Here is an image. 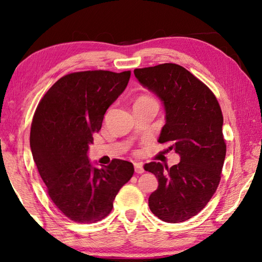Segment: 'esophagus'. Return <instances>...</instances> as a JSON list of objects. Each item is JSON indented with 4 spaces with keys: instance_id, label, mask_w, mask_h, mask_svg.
I'll return each instance as SVG.
<instances>
[{
    "instance_id": "34e87169",
    "label": "esophagus",
    "mask_w": 262,
    "mask_h": 262,
    "mask_svg": "<svg viewBox=\"0 0 262 262\" xmlns=\"http://www.w3.org/2000/svg\"><path fill=\"white\" fill-rule=\"evenodd\" d=\"M135 171L137 173H142L144 171L142 164H140V162H135Z\"/></svg>"
}]
</instances>
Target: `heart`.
<instances>
[{"label":"heart","instance_id":"heart-1","mask_svg":"<svg viewBox=\"0 0 262 262\" xmlns=\"http://www.w3.org/2000/svg\"><path fill=\"white\" fill-rule=\"evenodd\" d=\"M149 102H155L152 98H150L149 96H140L137 100L136 104H141V103H149Z\"/></svg>","mask_w":262,"mask_h":262}]
</instances>
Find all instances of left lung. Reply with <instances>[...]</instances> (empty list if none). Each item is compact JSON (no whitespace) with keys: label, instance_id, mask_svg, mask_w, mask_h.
Returning <instances> with one entry per match:
<instances>
[{"label":"left lung","instance_id":"obj_1","mask_svg":"<svg viewBox=\"0 0 262 262\" xmlns=\"http://www.w3.org/2000/svg\"><path fill=\"white\" fill-rule=\"evenodd\" d=\"M133 73L164 105L158 141L170 144L168 149L180 157L170 168L155 161L143 166L159 184L149 196V207L164 222H184L206 206L219 186L226 154L222 111L211 90L176 63Z\"/></svg>","mask_w":262,"mask_h":262}]
</instances>
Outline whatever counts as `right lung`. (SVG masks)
<instances>
[{"label":"right lung","instance_id":"add662e5","mask_svg":"<svg viewBox=\"0 0 262 262\" xmlns=\"http://www.w3.org/2000/svg\"><path fill=\"white\" fill-rule=\"evenodd\" d=\"M131 72L68 74L46 93L34 113L30 148L48 194L67 217L95 223L112 211L120 188L135 172L132 162L114 159L97 168L89 159L93 133L129 83Z\"/></svg>","mask_w":262,"mask_h":262}]
</instances>
